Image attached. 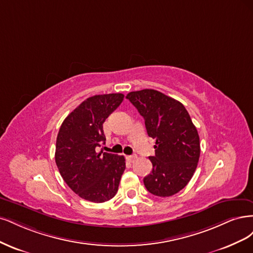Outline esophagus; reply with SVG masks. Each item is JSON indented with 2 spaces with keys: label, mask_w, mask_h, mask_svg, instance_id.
<instances>
[{
  "label": "esophagus",
  "mask_w": 253,
  "mask_h": 253,
  "mask_svg": "<svg viewBox=\"0 0 253 253\" xmlns=\"http://www.w3.org/2000/svg\"><path fill=\"white\" fill-rule=\"evenodd\" d=\"M126 159H127L130 163H132L133 161H135V160L137 159V157H136V156H127Z\"/></svg>",
  "instance_id": "1"
}]
</instances>
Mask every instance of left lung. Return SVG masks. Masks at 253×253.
Here are the masks:
<instances>
[{"label":"left lung","instance_id":"left-lung-1","mask_svg":"<svg viewBox=\"0 0 253 253\" xmlns=\"http://www.w3.org/2000/svg\"><path fill=\"white\" fill-rule=\"evenodd\" d=\"M145 120L156 154L149 157L152 171L144 185L158 197H171L189 183L200 159V136L184 105L153 89L126 96Z\"/></svg>","mask_w":253,"mask_h":253}]
</instances>
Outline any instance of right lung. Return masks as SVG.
I'll list each match as a JSON object with an SVG mask.
<instances>
[{
  "label": "right lung",
  "instance_id": "obj_1",
  "mask_svg": "<svg viewBox=\"0 0 253 253\" xmlns=\"http://www.w3.org/2000/svg\"><path fill=\"white\" fill-rule=\"evenodd\" d=\"M124 100V94L88 97L64 120L56 137L55 163L70 189L82 199L103 203L115 197L126 168L125 158L97 153L105 144L103 124Z\"/></svg>",
  "mask_w": 253,
  "mask_h": 253
}]
</instances>
